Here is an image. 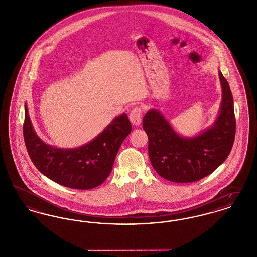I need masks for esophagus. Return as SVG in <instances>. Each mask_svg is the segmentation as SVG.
<instances>
[{"mask_svg":"<svg viewBox=\"0 0 257 257\" xmlns=\"http://www.w3.org/2000/svg\"><path fill=\"white\" fill-rule=\"evenodd\" d=\"M142 115H143V110L140 108V107H136L134 108L131 113H130V121L131 123L137 126V125H140L142 122Z\"/></svg>","mask_w":257,"mask_h":257,"instance_id":"esophagus-1","label":"esophagus"}]
</instances>
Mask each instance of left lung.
Returning a JSON list of instances; mask_svg holds the SVG:
<instances>
[{"label": "left lung", "instance_id": "8db88e82", "mask_svg": "<svg viewBox=\"0 0 257 257\" xmlns=\"http://www.w3.org/2000/svg\"><path fill=\"white\" fill-rule=\"evenodd\" d=\"M222 89L220 114L214 125L192 138L177 134L159 110H148L143 127L148 137V155L163 178L177 183L195 182L215 171L228 157L236 120L229 85L219 72Z\"/></svg>", "mask_w": 257, "mask_h": 257}]
</instances>
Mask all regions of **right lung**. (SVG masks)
I'll list each match as a JSON object with an SVG mask.
<instances>
[{
  "label": "right lung",
  "mask_w": 257,
  "mask_h": 257,
  "mask_svg": "<svg viewBox=\"0 0 257 257\" xmlns=\"http://www.w3.org/2000/svg\"><path fill=\"white\" fill-rule=\"evenodd\" d=\"M132 130L126 113L115 117L102 133L83 147L58 148L45 144L31 122L25 104V145L37 170L49 179L71 189L89 190L103 183L125 138Z\"/></svg>",
  "instance_id": "1"
}]
</instances>
